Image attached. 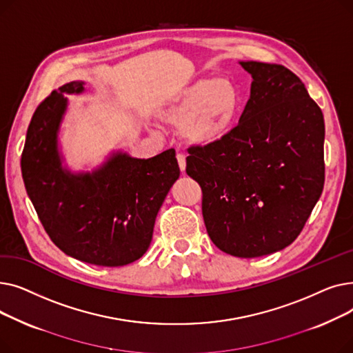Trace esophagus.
I'll return each instance as SVG.
<instances>
[{
  "instance_id": "obj_1",
  "label": "esophagus",
  "mask_w": 353,
  "mask_h": 353,
  "mask_svg": "<svg viewBox=\"0 0 353 353\" xmlns=\"http://www.w3.org/2000/svg\"><path fill=\"white\" fill-rule=\"evenodd\" d=\"M177 163H179V167H180L181 172L186 170V156L177 154Z\"/></svg>"
}]
</instances>
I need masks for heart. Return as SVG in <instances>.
Wrapping results in <instances>:
<instances>
[{
    "mask_svg": "<svg viewBox=\"0 0 353 353\" xmlns=\"http://www.w3.org/2000/svg\"><path fill=\"white\" fill-rule=\"evenodd\" d=\"M242 105V90L232 79L201 77L174 88L167 96L160 117L177 124L184 141L209 147L230 136Z\"/></svg>",
    "mask_w": 353,
    "mask_h": 353,
    "instance_id": "obj_1",
    "label": "heart"
}]
</instances>
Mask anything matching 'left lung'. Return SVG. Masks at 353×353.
Returning <instances> with one entry per match:
<instances>
[{
	"label": "left lung",
	"instance_id": "obj_1",
	"mask_svg": "<svg viewBox=\"0 0 353 353\" xmlns=\"http://www.w3.org/2000/svg\"><path fill=\"white\" fill-rule=\"evenodd\" d=\"M250 99L230 136L192 147L186 173L201 188L212 242L252 259L288 248L325 183V120L298 76L281 64L239 61Z\"/></svg>",
	"mask_w": 353,
	"mask_h": 353
}]
</instances>
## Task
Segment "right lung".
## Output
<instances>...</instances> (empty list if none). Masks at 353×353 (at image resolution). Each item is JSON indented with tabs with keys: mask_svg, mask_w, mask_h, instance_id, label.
I'll return each mask as SVG.
<instances>
[{
	"mask_svg": "<svg viewBox=\"0 0 353 353\" xmlns=\"http://www.w3.org/2000/svg\"><path fill=\"white\" fill-rule=\"evenodd\" d=\"M84 84L67 83L37 107L21 156L23 180L55 246L90 265L124 266L150 246L156 216L180 169L170 148L152 159L111 152L91 172H72L59 134L65 96L81 94Z\"/></svg>",
	"mask_w": 353,
	"mask_h": 353,
	"instance_id": "add662e5",
	"label": "right lung"
}]
</instances>
